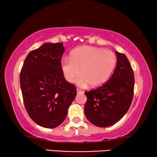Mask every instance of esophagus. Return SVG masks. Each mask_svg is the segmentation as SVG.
I'll return each instance as SVG.
<instances>
[{
    "mask_svg": "<svg viewBox=\"0 0 157 157\" xmlns=\"http://www.w3.org/2000/svg\"><path fill=\"white\" fill-rule=\"evenodd\" d=\"M76 91H77V93H83V91H82V90L81 89H76Z\"/></svg>",
    "mask_w": 157,
    "mask_h": 157,
    "instance_id": "1",
    "label": "esophagus"
}]
</instances>
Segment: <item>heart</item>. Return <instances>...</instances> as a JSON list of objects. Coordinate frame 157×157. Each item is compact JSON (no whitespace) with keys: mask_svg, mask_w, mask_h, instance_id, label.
Instances as JSON below:
<instances>
[{"mask_svg":"<svg viewBox=\"0 0 157 157\" xmlns=\"http://www.w3.org/2000/svg\"><path fill=\"white\" fill-rule=\"evenodd\" d=\"M117 57L111 51L92 46H83L71 53L70 59H62L61 66L65 78L74 82L81 74L78 83L81 86L89 83L91 88H97L108 81L114 69Z\"/></svg>","mask_w":157,"mask_h":157,"instance_id":"1","label":"heart"}]
</instances>
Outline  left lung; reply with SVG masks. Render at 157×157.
<instances>
[{
  "label": "left lung",
  "instance_id": "1",
  "mask_svg": "<svg viewBox=\"0 0 157 157\" xmlns=\"http://www.w3.org/2000/svg\"><path fill=\"white\" fill-rule=\"evenodd\" d=\"M117 63L112 76L101 86L85 92L84 113L94 125L108 127L119 121L129 109L134 96V75L124 53L116 51Z\"/></svg>",
  "mask_w": 157,
  "mask_h": 157
}]
</instances>
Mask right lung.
Here are the masks:
<instances>
[{"instance_id":"add662e5","label":"right lung","mask_w":157,"mask_h":157,"mask_svg":"<svg viewBox=\"0 0 157 157\" xmlns=\"http://www.w3.org/2000/svg\"><path fill=\"white\" fill-rule=\"evenodd\" d=\"M63 44L46 43L31 51L20 74L23 102L38 125L53 128L63 123L76 96V87L65 79L61 66Z\"/></svg>"}]
</instances>
